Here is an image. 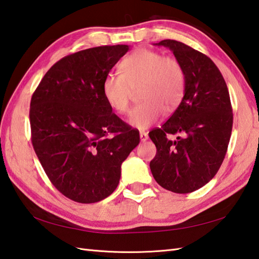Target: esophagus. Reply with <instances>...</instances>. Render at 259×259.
Instances as JSON below:
<instances>
[{
	"label": "esophagus",
	"instance_id": "34e87169",
	"mask_svg": "<svg viewBox=\"0 0 259 259\" xmlns=\"http://www.w3.org/2000/svg\"><path fill=\"white\" fill-rule=\"evenodd\" d=\"M139 136H140V140H141V141H146V140H148V134L145 133V131H140Z\"/></svg>",
	"mask_w": 259,
	"mask_h": 259
}]
</instances>
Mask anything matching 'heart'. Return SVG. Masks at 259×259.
I'll use <instances>...</instances> for the list:
<instances>
[{
	"mask_svg": "<svg viewBox=\"0 0 259 259\" xmlns=\"http://www.w3.org/2000/svg\"><path fill=\"white\" fill-rule=\"evenodd\" d=\"M121 74H108L102 83L105 102L114 112L122 114L129 108L133 90L139 88L143 102L134 106L128 123L145 130L166 111H173L185 93L186 76L183 66L173 57H164L156 50L140 48L120 64Z\"/></svg>",
	"mask_w": 259,
	"mask_h": 259,
	"instance_id": "1",
	"label": "heart"
}]
</instances>
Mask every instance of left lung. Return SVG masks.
I'll list each match as a JSON object with an SVG mask.
<instances>
[{
  "label": "left lung",
  "instance_id": "obj_1",
  "mask_svg": "<svg viewBox=\"0 0 259 259\" xmlns=\"http://www.w3.org/2000/svg\"><path fill=\"white\" fill-rule=\"evenodd\" d=\"M155 46L173 52L185 70L186 84L179 108L161 128L149 133L157 148L150 170L164 189L191 193L209 183L225 159L234 120L229 91L219 68L204 54L170 39ZM176 133L184 138H166Z\"/></svg>",
  "mask_w": 259,
  "mask_h": 259
}]
</instances>
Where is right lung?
I'll use <instances>...</instances> for the list:
<instances>
[{
    "mask_svg": "<svg viewBox=\"0 0 259 259\" xmlns=\"http://www.w3.org/2000/svg\"><path fill=\"white\" fill-rule=\"evenodd\" d=\"M128 50V45L102 46L66 56L46 73L31 98L35 154L56 189L78 203L113 193L121 164L140 141L138 131L112 113L102 94L105 76Z\"/></svg>",
    "mask_w": 259,
    "mask_h": 259,
    "instance_id": "obj_1",
    "label": "right lung"
}]
</instances>
